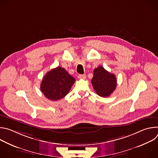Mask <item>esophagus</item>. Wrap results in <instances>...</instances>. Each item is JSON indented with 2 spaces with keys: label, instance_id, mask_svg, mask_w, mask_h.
I'll return each instance as SVG.
<instances>
[{
  "label": "esophagus",
  "instance_id": "esophagus-1",
  "mask_svg": "<svg viewBox=\"0 0 158 158\" xmlns=\"http://www.w3.org/2000/svg\"><path fill=\"white\" fill-rule=\"evenodd\" d=\"M78 78L81 79H85L86 78V76L85 74H79L78 76Z\"/></svg>",
  "mask_w": 158,
  "mask_h": 158
}]
</instances>
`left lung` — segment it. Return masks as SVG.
<instances>
[{
	"instance_id": "8db88e82",
	"label": "left lung",
	"mask_w": 158,
	"mask_h": 158,
	"mask_svg": "<svg viewBox=\"0 0 158 158\" xmlns=\"http://www.w3.org/2000/svg\"><path fill=\"white\" fill-rule=\"evenodd\" d=\"M91 83L96 93L103 98L109 96L116 89L117 85L116 77L114 74L109 73L102 66L94 69Z\"/></svg>"
}]
</instances>
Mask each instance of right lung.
I'll return each instance as SVG.
<instances>
[{
  "instance_id": "add662e5",
  "label": "right lung",
  "mask_w": 158,
  "mask_h": 158,
  "mask_svg": "<svg viewBox=\"0 0 158 158\" xmlns=\"http://www.w3.org/2000/svg\"><path fill=\"white\" fill-rule=\"evenodd\" d=\"M75 81L65 69L57 67L45 75L40 84V90L49 100L57 101L69 93Z\"/></svg>"
}]
</instances>
